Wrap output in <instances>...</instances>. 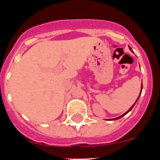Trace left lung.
Wrapping results in <instances>:
<instances>
[{
  "mask_svg": "<svg viewBox=\"0 0 160 160\" xmlns=\"http://www.w3.org/2000/svg\"><path fill=\"white\" fill-rule=\"evenodd\" d=\"M129 49H131V51H132V49H131V47H130V46H129ZM140 94H141V93H140ZM138 98H139V97H138ZM138 99H137V100H136V101H135V103H136V102H137V101H138ZM135 104H133V105H132V107H131V108H130V109H129V110H128V111H126V112H125V114H122V116H120V117H118V118H114V119H113V120H117V119H119V118H122V117H123V116H125V114H128V112H129V111H130L131 110H132V108H133V107H134V105H135Z\"/></svg>",
  "mask_w": 160,
  "mask_h": 160,
  "instance_id": "obj_1",
  "label": "left lung"
}]
</instances>
